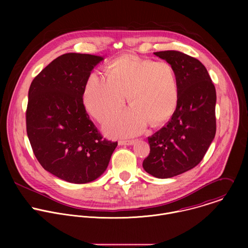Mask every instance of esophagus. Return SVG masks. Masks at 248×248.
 Here are the masks:
<instances>
[{"mask_svg": "<svg viewBox=\"0 0 248 248\" xmlns=\"http://www.w3.org/2000/svg\"><path fill=\"white\" fill-rule=\"evenodd\" d=\"M135 143L134 139H127V140H120L119 144L120 145H132Z\"/></svg>", "mask_w": 248, "mask_h": 248, "instance_id": "obj_1", "label": "esophagus"}]
</instances>
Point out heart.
<instances>
[{"label":"heart","mask_w":248,"mask_h":248,"mask_svg":"<svg viewBox=\"0 0 248 248\" xmlns=\"http://www.w3.org/2000/svg\"><path fill=\"white\" fill-rule=\"evenodd\" d=\"M132 105L105 125L112 135H135L150 123L157 126L174 113L179 100L178 78L172 65L126 54L111 61L106 77L92 74L86 80L83 102L89 114L104 123L125 104Z\"/></svg>","instance_id":"obj_1"}]
</instances>
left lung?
<instances>
[{"mask_svg":"<svg viewBox=\"0 0 248 248\" xmlns=\"http://www.w3.org/2000/svg\"><path fill=\"white\" fill-rule=\"evenodd\" d=\"M175 70L179 100L170 121L148 137L143 169L158 179L172 178L196 167L216 134V89L197 59L178 51L154 53Z\"/></svg>","mask_w":248,"mask_h":248,"instance_id":"8db88e82","label":"left lung"}]
</instances>
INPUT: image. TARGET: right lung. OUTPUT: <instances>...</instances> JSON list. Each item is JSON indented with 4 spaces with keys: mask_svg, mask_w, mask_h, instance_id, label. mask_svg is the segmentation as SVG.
<instances>
[{
    "mask_svg": "<svg viewBox=\"0 0 248 248\" xmlns=\"http://www.w3.org/2000/svg\"><path fill=\"white\" fill-rule=\"evenodd\" d=\"M102 57L67 53L52 61L28 91L26 131L40 165L59 179L90 183L107 169L118 142L103 138L89 119L83 92Z\"/></svg>",
    "mask_w": 248,
    "mask_h": 248,
    "instance_id": "obj_1",
    "label": "right lung"
}]
</instances>
